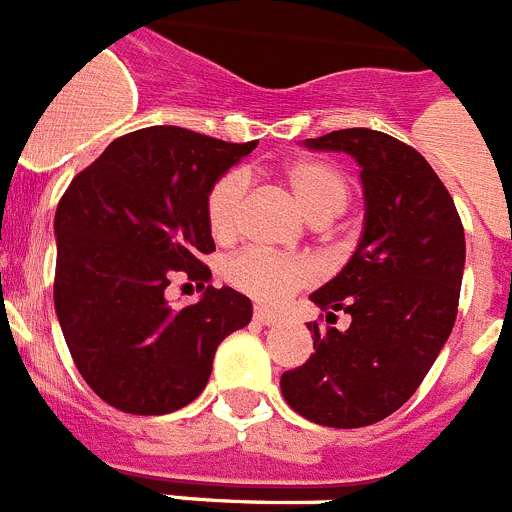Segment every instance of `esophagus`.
<instances>
[{
	"instance_id": "obj_1",
	"label": "esophagus",
	"mask_w": 512,
	"mask_h": 512,
	"mask_svg": "<svg viewBox=\"0 0 512 512\" xmlns=\"http://www.w3.org/2000/svg\"><path fill=\"white\" fill-rule=\"evenodd\" d=\"M252 317L257 319V322L260 324H278L281 322V317H278V314H275L273 309H265V306H255V311H252Z\"/></svg>"
}]
</instances>
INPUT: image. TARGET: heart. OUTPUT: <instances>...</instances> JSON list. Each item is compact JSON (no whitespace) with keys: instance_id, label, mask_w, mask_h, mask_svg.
Here are the masks:
<instances>
[{"instance_id":"1","label":"heart","mask_w":512,"mask_h":512,"mask_svg":"<svg viewBox=\"0 0 512 512\" xmlns=\"http://www.w3.org/2000/svg\"><path fill=\"white\" fill-rule=\"evenodd\" d=\"M283 180L296 195L299 206L314 221H332L345 211L350 201L348 175L322 159H299L283 170ZM247 177L242 172H226L213 182L206 198L208 229L216 239H231L239 229ZM229 278L239 291L250 293L260 301H283L288 293L309 286L317 278V265L306 255H283V252L250 250L231 257L226 265Z\"/></svg>"}]
</instances>
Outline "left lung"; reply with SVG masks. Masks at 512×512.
<instances>
[{
	"mask_svg": "<svg viewBox=\"0 0 512 512\" xmlns=\"http://www.w3.org/2000/svg\"><path fill=\"white\" fill-rule=\"evenodd\" d=\"M304 146L361 164L366 219L348 265L309 296L314 353L281 376L283 399L327 428H363L397 412L422 384L456 322L464 226L420 151L371 128H342ZM335 310L351 314L337 331Z\"/></svg>",
	"mask_w": 512,
	"mask_h": 512,
	"instance_id": "left-lung-1",
	"label": "left lung"
}]
</instances>
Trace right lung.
<instances>
[{
  "instance_id": "right-lung-1",
  "label": "right lung",
  "mask_w": 512,
  "mask_h": 512,
  "mask_svg": "<svg viewBox=\"0 0 512 512\" xmlns=\"http://www.w3.org/2000/svg\"><path fill=\"white\" fill-rule=\"evenodd\" d=\"M257 141L229 144L177 126L115 139L61 195L53 304L79 368L102 402L128 415H167L208 384L226 335L247 327L252 301L213 288L201 255L216 250L208 190ZM175 277L204 288L175 310Z\"/></svg>"
}]
</instances>
